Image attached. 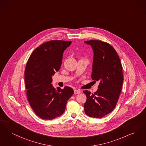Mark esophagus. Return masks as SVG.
<instances>
[{
    "instance_id": "esophagus-1",
    "label": "esophagus",
    "mask_w": 146,
    "mask_h": 146,
    "mask_svg": "<svg viewBox=\"0 0 146 146\" xmlns=\"http://www.w3.org/2000/svg\"><path fill=\"white\" fill-rule=\"evenodd\" d=\"M81 92V91L80 90H75L74 91V94H80Z\"/></svg>"
}]
</instances>
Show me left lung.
I'll return each mask as SVG.
<instances>
[{"label":"left lung","instance_id":"obj_1","mask_svg":"<svg viewBox=\"0 0 146 146\" xmlns=\"http://www.w3.org/2000/svg\"><path fill=\"white\" fill-rule=\"evenodd\" d=\"M84 42L94 50L91 78L99 84L94 94L83 91L87 97L84 108L88 116L99 118L110 113L116 106L123 82L122 66L116 50L109 43L100 40Z\"/></svg>","mask_w":146,"mask_h":146}]
</instances>
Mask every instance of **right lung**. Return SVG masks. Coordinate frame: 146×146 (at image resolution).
I'll use <instances>...</instances> for the list:
<instances>
[{
    "mask_svg": "<svg viewBox=\"0 0 146 146\" xmlns=\"http://www.w3.org/2000/svg\"><path fill=\"white\" fill-rule=\"evenodd\" d=\"M72 41L52 40L36 48L25 67L24 80L28 102L41 118L52 120L62 115L74 94L72 88H55L52 76L60 69L63 53Z\"/></svg>",
    "mask_w": 146,
    "mask_h": 146,
    "instance_id": "obj_1",
    "label": "right lung"
}]
</instances>
